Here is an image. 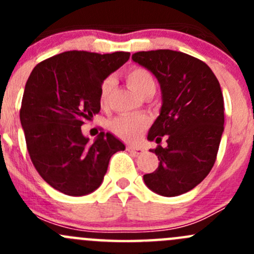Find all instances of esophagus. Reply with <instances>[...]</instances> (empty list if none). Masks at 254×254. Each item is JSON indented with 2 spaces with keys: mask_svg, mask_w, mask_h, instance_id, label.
Masks as SVG:
<instances>
[{
  "mask_svg": "<svg viewBox=\"0 0 254 254\" xmlns=\"http://www.w3.org/2000/svg\"><path fill=\"white\" fill-rule=\"evenodd\" d=\"M127 150L129 151V152L134 153V155H142L143 153V148L136 147V146H127Z\"/></svg>",
  "mask_w": 254,
  "mask_h": 254,
  "instance_id": "1",
  "label": "esophagus"
}]
</instances>
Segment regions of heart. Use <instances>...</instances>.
Segmentation results:
<instances>
[{
	"mask_svg": "<svg viewBox=\"0 0 254 254\" xmlns=\"http://www.w3.org/2000/svg\"><path fill=\"white\" fill-rule=\"evenodd\" d=\"M127 84L139 94L140 97H145L147 94L156 92V79L142 67H132L125 73ZM114 84V79L112 77L107 78L101 87V103L106 104ZM148 127V119L143 115H122L115 118L111 123V129L115 135L125 141L134 142L137 141L141 136L143 130Z\"/></svg>",
	"mask_w": 254,
	"mask_h": 254,
	"instance_id": "heart-1",
	"label": "heart"
}]
</instances>
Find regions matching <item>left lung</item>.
<instances>
[{
    "label": "left lung",
    "instance_id": "left-lung-1",
    "mask_svg": "<svg viewBox=\"0 0 254 254\" xmlns=\"http://www.w3.org/2000/svg\"><path fill=\"white\" fill-rule=\"evenodd\" d=\"M131 59L161 87L162 106L147 140L167 141L152 151L160 163L143 182L160 195H181L198 186L216 160L225 122L221 87L205 63L181 51H139Z\"/></svg>",
    "mask_w": 254,
    "mask_h": 254
}]
</instances>
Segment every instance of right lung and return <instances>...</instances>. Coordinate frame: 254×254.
<instances>
[{"label": "right lung", "mask_w": 254, "mask_h": 254, "mask_svg": "<svg viewBox=\"0 0 254 254\" xmlns=\"http://www.w3.org/2000/svg\"><path fill=\"white\" fill-rule=\"evenodd\" d=\"M130 53L66 51L33 68L20 108V124L30 160L54 189L87 195L103 182L109 160L125 145L112 132L93 142L81 127L101 109V87L124 65Z\"/></svg>", "instance_id": "obj_1"}]
</instances>
